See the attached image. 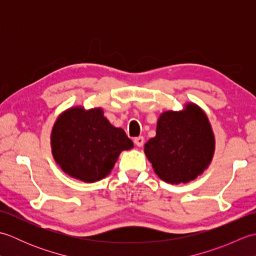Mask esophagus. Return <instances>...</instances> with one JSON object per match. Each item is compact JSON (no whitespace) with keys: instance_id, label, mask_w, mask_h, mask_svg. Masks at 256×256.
<instances>
[{"instance_id":"obj_1","label":"esophagus","mask_w":256,"mask_h":256,"mask_svg":"<svg viewBox=\"0 0 256 256\" xmlns=\"http://www.w3.org/2000/svg\"><path fill=\"white\" fill-rule=\"evenodd\" d=\"M134 144L140 148V146H143L144 144V138L143 136H138V138H134Z\"/></svg>"}]
</instances>
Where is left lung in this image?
<instances>
[{
    "mask_svg": "<svg viewBox=\"0 0 256 256\" xmlns=\"http://www.w3.org/2000/svg\"><path fill=\"white\" fill-rule=\"evenodd\" d=\"M145 154L155 172L170 184L188 182L210 164L214 138L206 114L188 104L182 112H164L156 136L145 144Z\"/></svg>",
    "mask_w": 256,
    "mask_h": 256,
    "instance_id": "obj_1",
    "label": "left lung"
}]
</instances>
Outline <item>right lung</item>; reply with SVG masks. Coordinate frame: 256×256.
I'll use <instances>...</instances> for the list:
<instances>
[{
  "mask_svg": "<svg viewBox=\"0 0 256 256\" xmlns=\"http://www.w3.org/2000/svg\"><path fill=\"white\" fill-rule=\"evenodd\" d=\"M132 146L123 130L112 126L101 108H70L58 118L52 132L57 164L68 175L86 182L108 175L120 153Z\"/></svg>",
  "mask_w": 256,
  "mask_h": 256,
  "instance_id": "add662e5",
  "label": "right lung"
}]
</instances>
